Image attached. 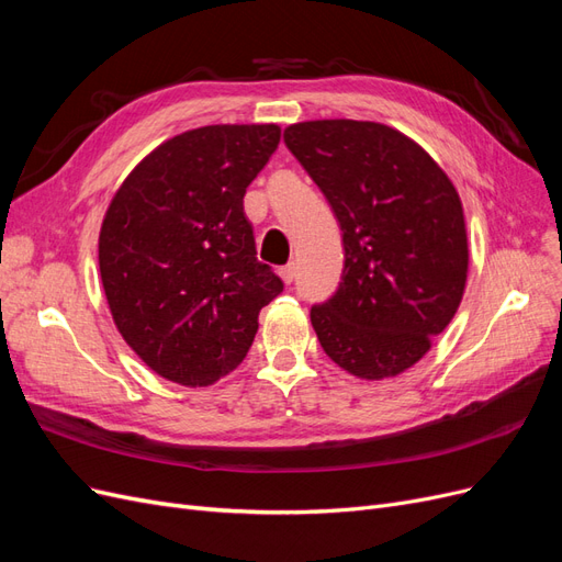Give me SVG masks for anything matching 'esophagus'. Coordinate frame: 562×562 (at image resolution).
<instances>
[{
  "mask_svg": "<svg viewBox=\"0 0 562 562\" xmlns=\"http://www.w3.org/2000/svg\"><path fill=\"white\" fill-rule=\"evenodd\" d=\"M295 265L291 262V265H285V267H281L279 269V274H281V279H283V283H288V285H291L293 281H295Z\"/></svg>",
  "mask_w": 562,
  "mask_h": 562,
  "instance_id": "obj_1",
  "label": "esophagus"
}]
</instances>
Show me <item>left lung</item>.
<instances>
[{
    "label": "left lung",
    "instance_id": "1",
    "mask_svg": "<svg viewBox=\"0 0 562 562\" xmlns=\"http://www.w3.org/2000/svg\"><path fill=\"white\" fill-rule=\"evenodd\" d=\"M283 140L342 229V281L310 312L318 342L356 378H394L429 351L464 295L469 248L454 184L384 124L302 122Z\"/></svg>",
    "mask_w": 562,
    "mask_h": 562
}]
</instances>
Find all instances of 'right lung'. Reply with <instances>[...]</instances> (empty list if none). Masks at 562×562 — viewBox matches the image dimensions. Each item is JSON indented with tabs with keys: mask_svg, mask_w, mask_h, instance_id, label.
<instances>
[{
	"mask_svg": "<svg viewBox=\"0 0 562 562\" xmlns=\"http://www.w3.org/2000/svg\"><path fill=\"white\" fill-rule=\"evenodd\" d=\"M281 140L277 124L176 135L119 187L98 239L119 333L161 378L209 386L239 366L283 281L258 260L246 187Z\"/></svg>",
	"mask_w": 562,
	"mask_h": 562,
	"instance_id": "add662e5",
	"label": "right lung"
}]
</instances>
